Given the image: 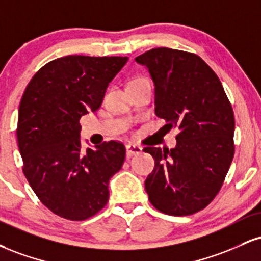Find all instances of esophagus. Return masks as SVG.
I'll return each mask as SVG.
<instances>
[{
	"label": "esophagus",
	"instance_id": "esophagus-1",
	"mask_svg": "<svg viewBox=\"0 0 261 261\" xmlns=\"http://www.w3.org/2000/svg\"><path fill=\"white\" fill-rule=\"evenodd\" d=\"M142 152V147L136 146V144H127L126 146V155L127 158H131V156L135 154H140Z\"/></svg>",
	"mask_w": 261,
	"mask_h": 261
}]
</instances>
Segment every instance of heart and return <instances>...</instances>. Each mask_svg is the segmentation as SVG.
Returning a JSON list of instances; mask_svg holds the SVG:
<instances>
[{
  "mask_svg": "<svg viewBox=\"0 0 261 261\" xmlns=\"http://www.w3.org/2000/svg\"><path fill=\"white\" fill-rule=\"evenodd\" d=\"M141 80H146L144 77H136V79H134L133 81H130V83H134V81H141Z\"/></svg>",
  "mask_w": 261,
  "mask_h": 261,
  "instance_id": "obj_1",
  "label": "heart"
}]
</instances>
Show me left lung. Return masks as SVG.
I'll use <instances>...</instances> for the list:
<instances>
[{"label":"left lung","mask_w":261,"mask_h":261,"mask_svg":"<svg viewBox=\"0 0 261 261\" xmlns=\"http://www.w3.org/2000/svg\"><path fill=\"white\" fill-rule=\"evenodd\" d=\"M154 83L156 117L177 127L175 148L146 147L154 169L149 202L168 215H191L215 198L233 159L234 117L221 81L194 53L158 47L135 58Z\"/></svg>","instance_id":"1"}]
</instances>
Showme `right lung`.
Returning <instances> with one entry per match:
<instances>
[{"label": "right lung", "instance_id": "1", "mask_svg": "<svg viewBox=\"0 0 261 261\" xmlns=\"http://www.w3.org/2000/svg\"><path fill=\"white\" fill-rule=\"evenodd\" d=\"M127 57L67 56L43 65L19 106L17 139L23 172L37 198L71 221L91 218L108 202V184L125 161L124 144L81 148L80 118L102 105Z\"/></svg>", "mask_w": 261, "mask_h": 261}]
</instances>
